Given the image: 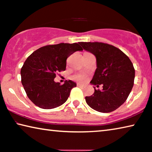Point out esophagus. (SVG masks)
Returning <instances> with one entry per match:
<instances>
[{
	"instance_id": "esophagus-1",
	"label": "esophagus",
	"mask_w": 152,
	"mask_h": 152,
	"mask_svg": "<svg viewBox=\"0 0 152 152\" xmlns=\"http://www.w3.org/2000/svg\"><path fill=\"white\" fill-rule=\"evenodd\" d=\"M77 86H78V87H83L84 85H83V84H80V83H78V84H77Z\"/></svg>"
}]
</instances>
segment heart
<instances>
[{
	"mask_svg": "<svg viewBox=\"0 0 152 152\" xmlns=\"http://www.w3.org/2000/svg\"><path fill=\"white\" fill-rule=\"evenodd\" d=\"M72 79L78 82H84L86 80V76L82 74H77L72 76Z\"/></svg>",
	"mask_w": 152,
	"mask_h": 152,
	"instance_id": "1",
	"label": "heart"
}]
</instances>
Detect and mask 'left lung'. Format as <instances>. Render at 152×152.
I'll return each mask as SVG.
<instances>
[{
  "mask_svg": "<svg viewBox=\"0 0 152 152\" xmlns=\"http://www.w3.org/2000/svg\"><path fill=\"white\" fill-rule=\"evenodd\" d=\"M96 59V69L91 84L102 90L86 96V102L96 111L110 113L127 100L134 84L135 69L130 59L119 49L101 42H79Z\"/></svg>",
  "mask_w": 152,
  "mask_h": 152,
  "instance_id": "left-lung-1",
  "label": "left lung"
}]
</instances>
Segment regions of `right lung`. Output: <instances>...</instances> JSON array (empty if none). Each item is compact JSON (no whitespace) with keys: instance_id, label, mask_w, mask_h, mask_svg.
<instances>
[{"instance_id":"add662e5","label":"right lung","mask_w":152,"mask_h":152,"mask_svg":"<svg viewBox=\"0 0 152 152\" xmlns=\"http://www.w3.org/2000/svg\"><path fill=\"white\" fill-rule=\"evenodd\" d=\"M78 43H61L43 46L32 53L23 64L21 82L29 99L36 106L51 109L63 104L70 96L76 82L66 80L61 85L56 82V74L64 71L66 60L77 51H82Z\"/></svg>"}]
</instances>
